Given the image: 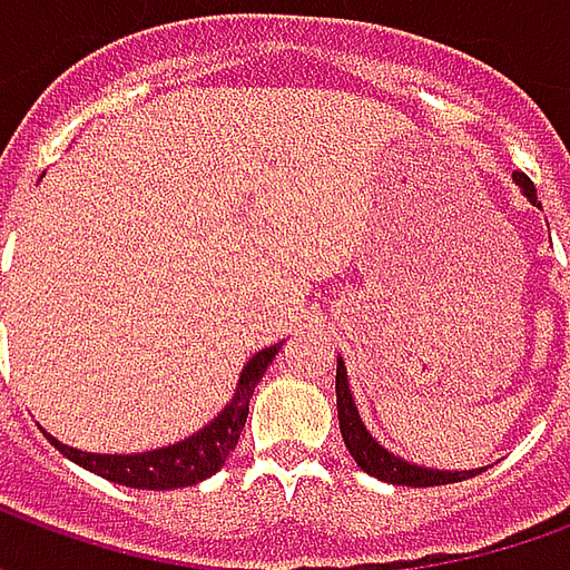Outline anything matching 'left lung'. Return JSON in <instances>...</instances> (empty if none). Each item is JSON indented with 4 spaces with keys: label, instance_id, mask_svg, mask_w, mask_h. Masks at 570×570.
Wrapping results in <instances>:
<instances>
[{
    "label": "left lung",
    "instance_id": "1",
    "mask_svg": "<svg viewBox=\"0 0 570 570\" xmlns=\"http://www.w3.org/2000/svg\"><path fill=\"white\" fill-rule=\"evenodd\" d=\"M515 183L522 186V191L528 195L531 204H538V191H534V183L528 179L525 174L515 170ZM335 396H338V428H342V440H345L347 452L357 461L360 470H366L370 476L384 479V482H394V485H415V489H428V485H449V482H461V479H470L482 473V470H428V466L409 464L403 458L391 454L384 445L372 440L370 430L363 428V421L357 415V406H354V396L347 391V372L345 363L338 360V370H335Z\"/></svg>",
    "mask_w": 570,
    "mask_h": 570
}]
</instances>
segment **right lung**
Listing matches in <instances>:
<instances>
[{
  "label": "right lung",
  "instance_id": "1",
  "mask_svg": "<svg viewBox=\"0 0 570 570\" xmlns=\"http://www.w3.org/2000/svg\"><path fill=\"white\" fill-rule=\"evenodd\" d=\"M277 351H281V345L259 351L240 372V384H237L232 403L207 428L198 430L195 436L176 442V445H167V449H155V452L142 454H91L57 442L51 433H45V436L51 440L57 452L67 454L69 461H76L85 470H91V473L109 479V482H118V485L151 491L186 489V485H195L200 479L213 476L225 464V458L235 449L237 440H240V430L247 424L253 387L259 384L265 370L272 366Z\"/></svg>",
  "mask_w": 570,
  "mask_h": 570
}]
</instances>
